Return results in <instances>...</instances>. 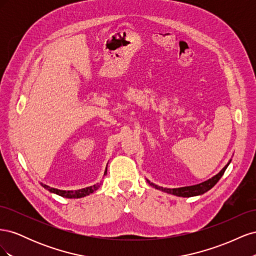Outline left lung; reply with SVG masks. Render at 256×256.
I'll list each match as a JSON object with an SVG mask.
<instances>
[{
    "label": "left lung",
    "instance_id": "1",
    "mask_svg": "<svg viewBox=\"0 0 256 256\" xmlns=\"http://www.w3.org/2000/svg\"><path fill=\"white\" fill-rule=\"evenodd\" d=\"M232 159L228 162V164L224 166L221 171L214 175V177L209 178L208 180L206 182H203L200 184H193V186H187V187H180V188H173V189H170V188H164V187H160V186H157L154 184L152 182H150V180H147V182H148L152 187H154V189H158V190H161L164 192H166V193H170V194H173V196H182V198H190V196H202L204 194L205 192H207L208 190H210L214 186L219 182L220 178L222 177V175L224 174V172H226V170L228 168V164H230Z\"/></svg>",
    "mask_w": 256,
    "mask_h": 256
}]
</instances>
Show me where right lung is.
Segmentation results:
<instances>
[{"label": "right lung", "instance_id": "right-lung-1", "mask_svg": "<svg viewBox=\"0 0 256 256\" xmlns=\"http://www.w3.org/2000/svg\"><path fill=\"white\" fill-rule=\"evenodd\" d=\"M106 175V171H104V175ZM102 184H96L94 186H90V187L86 188H83V189H79V190H60V189H56V188H51L47 184H42V187L44 189H47L48 191H50L51 193H56V194L60 196H63L66 198H84L86 196L92 194V192H95Z\"/></svg>", "mask_w": 256, "mask_h": 256}]
</instances>
